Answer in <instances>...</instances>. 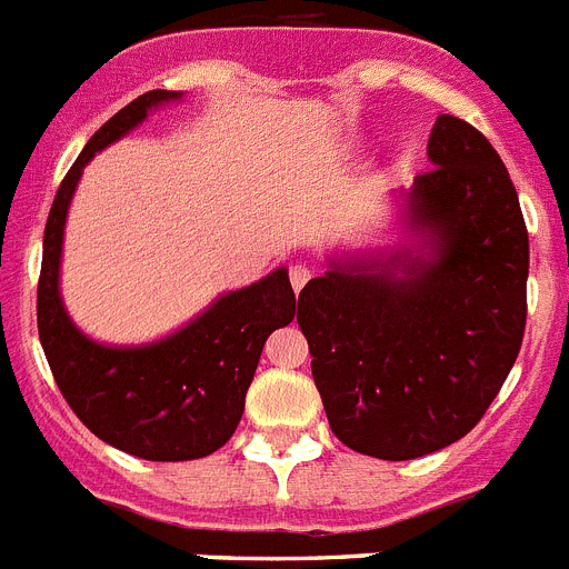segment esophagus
<instances>
[{"instance_id":"1","label":"esophagus","mask_w":569,"mask_h":569,"mask_svg":"<svg viewBox=\"0 0 569 569\" xmlns=\"http://www.w3.org/2000/svg\"><path fill=\"white\" fill-rule=\"evenodd\" d=\"M310 276L313 273H310V268H305V264H293V268H290V284H293L296 293H299V290L308 284Z\"/></svg>"}]
</instances>
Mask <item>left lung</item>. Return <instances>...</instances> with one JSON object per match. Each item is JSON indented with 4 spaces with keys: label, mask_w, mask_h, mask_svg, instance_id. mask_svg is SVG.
<instances>
[{
    "label": "left lung",
    "mask_w": 569,
    "mask_h": 569,
    "mask_svg": "<svg viewBox=\"0 0 569 569\" xmlns=\"http://www.w3.org/2000/svg\"><path fill=\"white\" fill-rule=\"evenodd\" d=\"M427 156L433 168L405 193L425 256L333 264L305 284L296 313L330 430L385 461L470 433L525 339L530 241L501 156L447 113Z\"/></svg>",
    "instance_id": "8db88e82"
}]
</instances>
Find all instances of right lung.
<instances>
[{
  "label": "right lung",
  "mask_w": 569,
  "mask_h": 569,
  "mask_svg": "<svg viewBox=\"0 0 569 569\" xmlns=\"http://www.w3.org/2000/svg\"><path fill=\"white\" fill-rule=\"evenodd\" d=\"M170 99L182 93L148 90L90 136L50 208L37 293L39 341L70 410L110 447L148 461L216 453L239 427L261 347L296 316L288 270L279 268L250 288L219 296L202 316L153 345H99L70 321L59 296V264L79 176L99 150Z\"/></svg>",
  "instance_id": "right-lung-1"
}]
</instances>
